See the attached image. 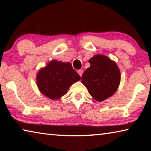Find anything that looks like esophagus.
<instances>
[{"label": "esophagus", "instance_id": "34e87169", "mask_svg": "<svg viewBox=\"0 0 151 151\" xmlns=\"http://www.w3.org/2000/svg\"><path fill=\"white\" fill-rule=\"evenodd\" d=\"M77 73H78L79 75H80L81 76H82V75H83V70H82V69H80V70H78L77 71Z\"/></svg>", "mask_w": 151, "mask_h": 151}]
</instances>
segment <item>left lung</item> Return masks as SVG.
<instances>
[{
    "instance_id": "1",
    "label": "left lung",
    "mask_w": 151,
    "mask_h": 151,
    "mask_svg": "<svg viewBox=\"0 0 151 151\" xmlns=\"http://www.w3.org/2000/svg\"><path fill=\"white\" fill-rule=\"evenodd\" d=\"M91 66L82 76V83L89 94L99 102L113 95L121 82V72L116 63L103 55H95L88 60Z\"/></svg>"
}]
</instances>
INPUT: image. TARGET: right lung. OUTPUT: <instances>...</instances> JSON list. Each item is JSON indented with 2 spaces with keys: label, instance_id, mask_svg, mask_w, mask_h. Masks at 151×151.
I'll return each instance as SVG.
<instances>
[{
  "label": "right lung",
  "instance_id": "right-lung-1",
  "mask_svg": "<svg viewBox=\"0 0 151 151\" xmlns=\"http://www.w3.org/2000/svg\"><path fill=\"white\" fill-rule=\"evenodd\" d=\"M80 80L81 76L70 63L57 60H52L40 68L36 78L39 91L52 100L60 99L73 84Z\"/></svg>",
  "mask_w": 151,
  "mask_h": 151
}]
</instances>
